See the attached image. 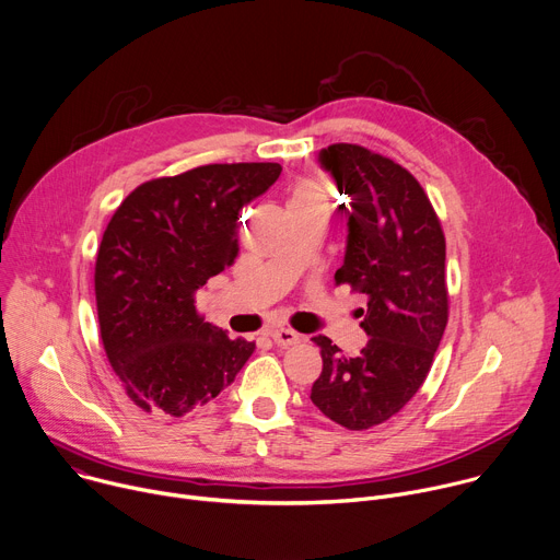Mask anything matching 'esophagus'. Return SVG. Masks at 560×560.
I'll return each instance as SVG.
<instances>
[{
	"instance_id": "obj_1",
	"label": "esophagus",
	"mask_w": 560,
	"mask_h": 560,
	"mask_svg": "<svg viewBox=\"0 0 560 560\" xmlns=\"http://www.w3.org/2000/svg\"><path fill=\"white\" fill-rule=\"evenodd\" d=\"M269 338L278 345V347H293V345H300L302 342V335L291 330V328H271L269 330Z\"/></svg>"
}]
</instances>
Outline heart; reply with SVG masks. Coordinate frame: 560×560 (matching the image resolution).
Returning <instances> with one entry per match:
<instances>
[{
	"label": "heart",
	"mask_w": 560,
	"mask_h": 560,
	"mask_svg": "<svg viewBox=\"0 0 560 560\" xmlns=\"http://www.w3.org/2000/svg\"><path fill=\"white\" fill-rule=\"evenodd\" d=\"M289 205L291 207H326V194L322 185L315 183L313 178H300L291 187Z\"/></svg>",
	"instance_id": "obj_1"
}]
</instances>
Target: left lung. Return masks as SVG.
<instances>
[{
  "instance_id": "8db88e82",
  "label": "left lung",
  "mask_w": 560,
  "mask_h": 560,
  "mask_svg": "<svg viewBox=\"0 0 560 560\" xmlns=\"http://www.w3.org/2000/svg\"><path fill=\"white\" fill-rule=\"evenodd\" d=\"M319 163L349 194V243L335 284L366 293L369 342L345 358L326 335L311 401L347 430L397 415L425 382L448 324L445 238L419 180L399 163L355 143H332Z\"/></svg>"
}]
</instances>
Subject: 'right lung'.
Here are the masks:
<instances>
[{
    "label": "right lung",
    "mask_w": 560,
    "mask_h": 560,
    "mask_svg": "<svg viewBox=\"0 0 560 560\" xmlns=\"http://www.w3.org/2000/svg\"><path fill=\"white\" fill-rule=\"evenodd\" d=\"M278 163H213L139 185L103 232L94 293L101 342L126 395L183 417L225 390L256 342L230 340L196 311V291L238 256L243 207Z\"/></svg>",
    "instance_id": "add662e5"
}]
</instances>
